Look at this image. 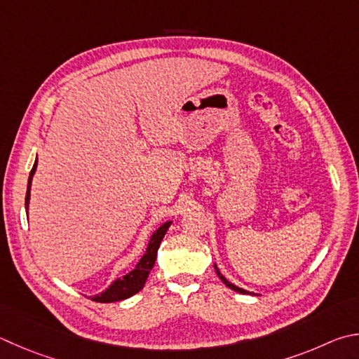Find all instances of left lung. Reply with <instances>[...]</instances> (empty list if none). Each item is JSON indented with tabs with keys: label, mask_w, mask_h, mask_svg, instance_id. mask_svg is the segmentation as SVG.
<instances>
[{
	"label": "left lung",
	"mask_w": 359,
	"mask_h": 359,
	"mask_svg": "<svg viewBox=\"0 0 359 359\" xmlns=\"http://www.w3.org/2000/svg\"><path fill=\"white\" fill-rule=\"evenodd\" d=\"M215 270H217V275H218V278L221 279V281H223L226 285H227V287H229V289H232V290H236V292H238V293H251V292H248V290H245V289H240V287H237V285H233L232 283H229V281H227V279L223 276V275H221V273H219V270H218V266L217 265H215Z\"/></svg>",
	"instance_id": "obj_1"
}]
</instances>
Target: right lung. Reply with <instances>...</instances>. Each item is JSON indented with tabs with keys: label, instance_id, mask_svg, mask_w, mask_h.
Returning a JSON list of instances; mask_svg holds the SVG:
<instances>
[{
	"label": "right lung",
	"instance_id": "obj_1",
	"mask_svg": "<svg viewBox=\"0 0 359 359\" xmlns=\"http://www.w3.org/2000/svg\"><path fill=\"white\" fill-rule=\"evenodd\" d=\"M36 168H37V158H36L34 166H32V169H31L29 179H28V190H26V198H25L26 210H28L31 180H32V175H34ZM169 226H171V221H168V223L161 224L158 229L152 233L151 242H149V245H147L146 254L141 257L138 265L135 266V270L130 271L128 275H126V276L116 279V281L111 285H109V287L105 292H102V293H99V295L93 297V302H97V303L121 302V299H127L132 295H135V293H138L142 287H144L146 279L149 276V273H151V270L154 269L155 259H157V251L160 248V243H161L163 237H165V233H166Z\"/></svg>",
	"mask_w": 359,
	"mask_h": 359
}]
</instances>
